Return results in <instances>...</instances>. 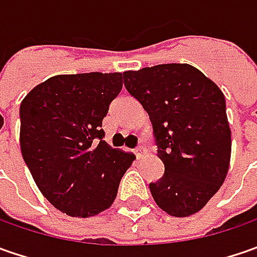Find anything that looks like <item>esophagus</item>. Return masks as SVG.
I'll use <instances>...</instances> for the list:
<instances>
[{
    "mask_svg": "<svg viewBox=\"0 0 257 257\" xmlns=\"http://www.w3.org/2000/svg\"><path fill=\"white\" fill-rule=\"evenodd\" d=\"M144 153H146V147H144V146H139V147L136 149V156H137V157H142V156H144Z\"/></svg>",
    "mask_w": 257,
    "mask_h": 257,
    "instance_id": "esophagus-1",
    "label": "esophagus"
}]
</instances>
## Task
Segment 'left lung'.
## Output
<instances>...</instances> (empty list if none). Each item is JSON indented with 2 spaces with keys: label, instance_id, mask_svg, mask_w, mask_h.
<instances>
[{
  "label": "left lung",
  "instance_id": "1",
  "mask_svg": "<svg viewBox=\"0 0 257 257\" xmlns=\"http://www.w3.org/2000/svg\"><path fill=\"white\" fill-rule=\"evenodd\" d=\"M124 85L147 111L164 174L150 183L157 206L174 217L197 213L220 189L230 163L232 133L222 90L189 64L123 73Z\"/></svg>",
  "mask_w": 257,
  "mask_h": 257
}]
</instances>
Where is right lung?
Instances as JSON below:
<instances>
[{
    "mask_svg": "<svg viewBox=\"0 0 257 257\" xmlns=\"http://www.w3.org/2000/svg\"><path fill=\"white\" fill-rule=\"evenodd\" d=\"M121 87V73L54 75L21 103L25 164L45 199L68 216L108 209L136 159L103 140V118Z\"/></svg>",
    "mask_w": 257,
    "mask_h": 257,
    "instance_id": "add662e5",
    "label": "right lung"
}]
</instances>
